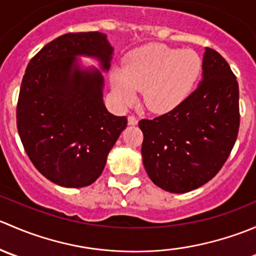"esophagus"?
Here are the masks:
<instances>
[{"instance_id":"esophagus-1","label":"esophagus","mask_w":256,"mask_h":256,"mask_svg":"<svg viewBox=\"0 0 256 256\" xmlns=\"http://www.w3.org/2000/svg\"><path fill=\"white\" fill-rule=\"evenodd\" d=\"M128 124H130V125H136V124H138V118L134 115L128 116Z\"/></svg>"}]
</instances>
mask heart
<instances>
[{
	"label": "heart",
	"mask_w": 256,
	"mask_h": 256,
	"mask_svg": "<svg viewBox=\"0 0 256 256\" xmlns=\"http://www.w3.org/2000/svg\"><path fill=\"white\" fill-rule=\"evenodd\" d=\"M202 68V58L193 49L147 44L131 52L124 68L112 69V84L121 102H132L142 90L147 109L164 112L190 96Z\"/></svg>",
	"instance_id": "obj_1"
}]
</instances>
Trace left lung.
I'll return each mask as SVG.
<instances>
[{
    "instance_id": "8db88e82",
    "label": "left lung",
    "mask_w": 256,
    "mask_h": 256,
    "mask_svg": "<svg viewBox=\"0 0 256 256\" xmlns=\"http://www.w3.org/2000/svg\"><path fill=\"white\" fill-rule=\"evenodd\" d=\"M240 125L239 85L226 59L212 48L203 56V80L171 112L138 128L142 161L160 188L186 193L216 176L230 154Z\"/></svg>"
}]
</instances>
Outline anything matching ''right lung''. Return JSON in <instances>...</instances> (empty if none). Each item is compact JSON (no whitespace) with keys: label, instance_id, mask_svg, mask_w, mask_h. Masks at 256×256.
I'll list each match as a JSON object with an SVG mask.
<instances>
[{"label":"right lung","instance_id":"1","mask_svg":"<svg viewBox=\"0 0 256 256\" xmlns=\"http://www.w3.org/2000/svg\"><path fill=\"white\" fill-rule=\"evenodd\" d=\"M112 48L99 32L66 33L28 63L17 102V128L36 168L56 184L80 188L99 178L106 157L128 126L102 102L104 78L79 69L76 56L110 68Z\"/></svg>","mask_w":256,"mask_h":256}]
</instances>
